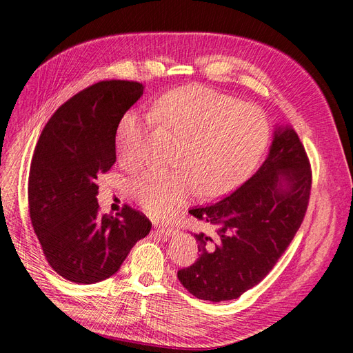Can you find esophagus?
I'll return each instance as SVG.
<instances>
[{
  "label": "esophagus",
  "instance_id": "obj_1",
  "mask_svg": "<svg viewBox=\"0 0 353 353\" xmlns=\"http://www.w3.org/2000/svg\"><path fill=\"white\" fill-rule=\"evenodd\" d=\"M157 232L160 233L161 236H174L176 234V229H173V227H167V225H158L155 227Z\"/></svg>",
  "mask_w": 353,
  "mask_h": 353
}]
</instances>
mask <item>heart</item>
Returning a JSON list of instances; mask_svg holds the SVG:
<instances>
[{"label": "heart", "mask_w": 353, "mask_h": 353, "mask_svg": "<svg viewBox=\"0 0 353 353\" xmlns=\"http://www.w3.org/2000/svg\"><path fill=\"white\" fill-rule=\"evenodd\" d=\"M152 114L181 139L179 168H150L130 183L134 201L155 220L172 217L198 189L205 198H219L243 183L270 142L263 111L202 85L170 90L157 99ZM151 129V121L134 112L120 120L116 142L123 164L134 167L143 160Z\"/></svg>", "instance_id": "b5f03b06"}]
</instances>
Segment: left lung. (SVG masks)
Segmentation results:
<instances>
[{
  "label": "left lung",
  "mask_w": 353,
  "mask_h": 353,
  "mask_svg": "<svg viewBox=\"0 0 353 353\" xmlns=\"http://www.w3.org/2000/svg\"><path fill=\"white\" fill-rule=\"evenodd\" d=\"M308 155L292 128H279L258 172L229 196L189 210L214 227L195 234L199 258L177 271L193 296L224 302L252 289L276 265L303 221L311 195Z\"/></svg>",
  "instance_id": "1"
}]
</instances>
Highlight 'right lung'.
<instances>
[{
  "label": "right lung",
  "instance_id": "obj_1",
  "mask_svg": "<svg viewBox=\"0 0 353 353\" xmlns=\"http://www.w3.org/2000/svg\"><path fill=\"white\" fill-rule=\"evenodd\" d=\"M143 94L133 81H102L72 97L45 124L28 181L30 221L51 268L92 284L116 274L151 230L146 215L124 205L99 212L98 177L116 163V133Z\"/></svg>",
  "mask_w": 353,
  "mask_h": 353
}]
</instances>
